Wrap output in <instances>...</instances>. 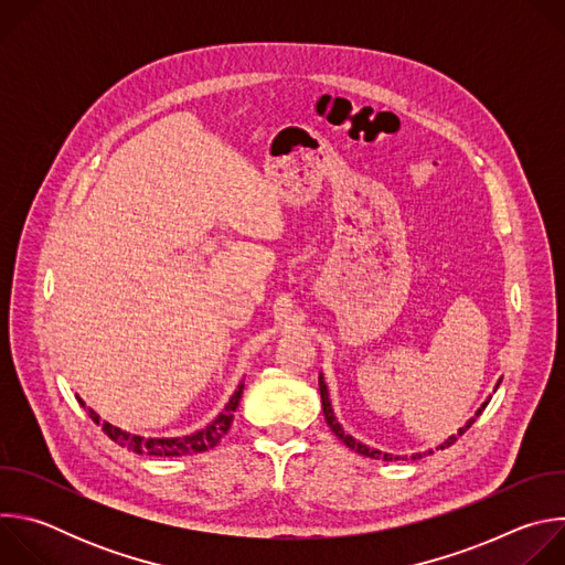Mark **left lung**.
<instances>
[{"label":"left lung","mask_w":565,"mask_h":565,"mask_svg":"<svg viewBox=\"0 0 565 565\" xmlns=\"http://www.w3.org/2000/svg\"><path fill=\"white\" fill-rule=\"evenodd\" d=\"M499 384H501V380L497 382V388H499ZM494 388V391H497ZM319 393H321V409H324V416H327V423H329V427H331V431L349 447V449H353V451H358V454H362V456H369V458H382V460H405V456H393V454H384V451H380V449H371L369 445H364V443H360V440H355L351 434H347L344 431V427L340 425V420L335 418V414H333V405H331V397H329V386H327V382H324V375L319 373ZM492 397H488L486 402H482V405L478 407V412L458 429V434H451L443 445H438L436 449H445V447H449V445H454L456 440H458V436H462L473 423H476V418L482 414V409L488 407V402H490ZM427 454H434L431 449L429 451H425V454H414L412 458L416 460V458H423V456H427Z\"/></svg>","instance_id":"left-lung-1"}]
</instances>
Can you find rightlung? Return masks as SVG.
Returning <instances> with one entry per match:
<instances>
[{
	"label": "right lung",
	"instance_id": "right-lung-1",
	"mask_svg": "<svg viewBox=\"0 0 565 565\" xmlns=\"http://www.w3.org/2000/svg\"><path fill=\"white\" fill-rule=\"evenodd\" d=\"M241 393H244V382L236 386V391L230 395L227 405L223 407V412L203 429L194 431V434H185V436H170V438H153V436H140V434H131L125 431L120 427H114L109 423H103V431L118 443L120 447H127L134 454H147V456H188V454H201L207 451L212 447H216L221 443V438L227 434L232 420H234V412L238 407ZM79 405L85 407V399L75 395ZM89 418L100 425V416L94 409H87Z\"/></svg>",
	"mask_w": 565,
	"mask_h": 565
}]
</instances>
